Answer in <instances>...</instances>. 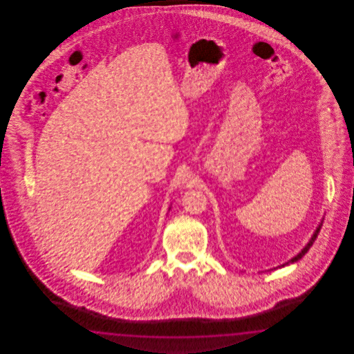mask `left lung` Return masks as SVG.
Masks as SVG:
<instances>
[{"instance_id":"8db88e82","label":"left lung","mask_w":354,"mask_h":354,"mask_svg":"<svg viewBox=\"0 0 354 354\" xmlns=\"http://www.w3.org/2000/svg\"><path fill=\"white\" fill-rule=\"evenodd\" d=\"M322 225H323V223H322V224H320V225H319V227H317V229H316V232H315V233H314V235H313V238H311V241H308V245H306V247H305V248L302 249V250H301L300 253H299V254H297V256L294 257V258H292V259H291V261H288V262H287V263L282 264V267H285V266H286V264L294 263V262H297V261H299V259H301V258H302V257L305 256V254H306V253H308V249L311 248V245H313V243H314V241H315L316 236H317V234H319V232H320V229H322Z\"/></svg>"}]
</instances>
